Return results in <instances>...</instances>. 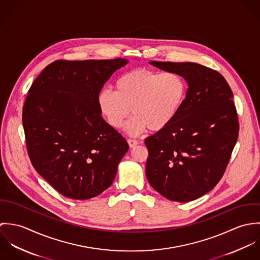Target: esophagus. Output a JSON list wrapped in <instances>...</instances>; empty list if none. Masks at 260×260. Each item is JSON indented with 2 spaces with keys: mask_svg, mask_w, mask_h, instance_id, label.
Here are the masks:
<instances>
[{
  "mask_svg": "<svg viewBox=\"0 0 260 260\" xmlns=\"http://www.w3.org/2000/svg\"><path fill=\"white\" fill-rule=\"evenodd\" d=\"M128 144L131 148L135 147L137 144H138V141L137 140H134V139H128Z\"/></svg>",
  "mask_w": 260,
  "mask_h": 260,
  "instance_id": "1",
  "label": "esophagus"
}]
</instances>
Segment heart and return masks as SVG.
Here are the masks:
<instances>
[{
    "label": "heart",
    "mask_w": 260,
    "mask_h": 260,
    "mask_svg": "<svg viewBox=\"0 0 260 260\" xmlns=\"http://www.w3.org/2000/svg\"><path fill=\"white\" fill-rule=\"evenodd\" d=\"M185 95V81L180 75L135 69L117 79L115 91L102 90L98 106L115 129L122 128L132 112L134 116L125 129L137 136L147 128L158 132L168 127L180 111Z\"/></svg>",
    "instance_id": "obj_1"
}]
</instances>
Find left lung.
I'll return each mask as SVG.
<instances>
[{"mask_svg": "<svg viewBox=\"0 0 260 260\" xmlns=\"http://www.w3.org/2000/svg\"><path fill=\"white\" fill-rule=\"evenodd\" d=\"M188 84L183 105L164 130L145 139L146 176L165 198L189 202L222 177L239 131L233 94L222 75L197 63L149 62Z\"/></svg>", "mask_w": 260, "mask_h": 260, "instance_id": "left-lung-1", "label": "left lung"}]
</instances>
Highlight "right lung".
<instances>
[{
	"label": "right lung",
	"mask_w": 260,
	"mask_h": 260,
	"mask_svg": "<svg viewBox=\"0 0 260 260\" xmlns=\"http://www.w3.org/2000/svg\"><path fill=\"white\" fill-rule=\"evenodd\" d=\"M128 62L58 60L42 71L29 90L23 127L30 160L65 197L90 199L109 188L129 149L98 106L104 84Z\"/></svg>",
	"instance_id": "obj_1"
}]
</instances>
